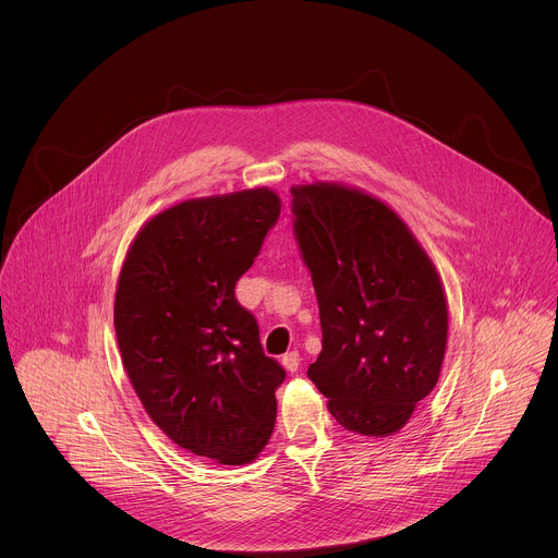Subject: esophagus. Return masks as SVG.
<instances>
[{"instance_id":"1","label":"esophagus","mask_w":558,"mask_h":558,"mask_svg":"<svg viewBox=\"0 0 558 558\" xmlns=\"http://www.w3.org/2000/svg\"><path fill=\"white\" fill-rule=\"evenodd\" d=\"M282 366L289 371V373H295L298 366H300V353L298 351H289L282 355Z\"/></svg>"}]
</instances>
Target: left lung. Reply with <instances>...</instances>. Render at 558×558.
<instances>
[{"mask_svg": "<svg viewBox=\"0 0 558 558\" xmlns=\"http://www.w3.org/2000/svg\"><path fill=\"white\" fill-rule=\"evenodd\" d=\"M293 233L320 306L323 353L306 375L347 430H400L446 353L441 280L381 201L338 183L291 187Z\"/></svg>", "mask_w": 558, "mask_h": 558, "instance_id": "obj_1", "label": "left lung"}]
</instances>
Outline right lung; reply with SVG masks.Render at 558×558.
Masks as SVG:
<instances>
[{"label":"right lung","instance_id":"add662e5","mask_svg":"<svg viewBox=\"0 0 558 558\" xmlns=\"http://www.w3.org/2000/svg\"><path fill=\"white\" fill-rule=\"evenodd\" d=\"M278 216L267 187L179 203L136 233L117 284V342L143 409L174 444L225 465L267 446L287 377L233 291Z\"/></svg>","mask_w":558,"mask_h":558}]
</instances>
